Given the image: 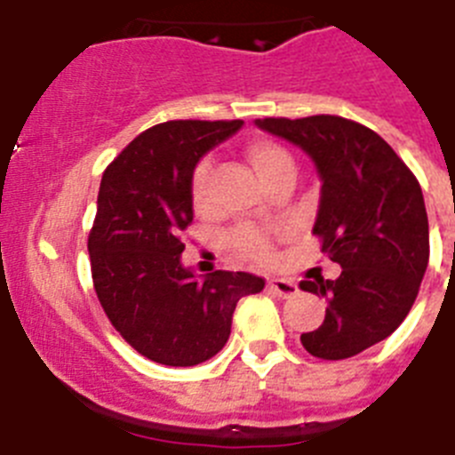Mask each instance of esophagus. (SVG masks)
Masks as SVG:
<instances>
[{"mask_svg": "<svg viewBox=\"0 0 455 455\" xmlns=\"http://www.w3.org/2000/svg\"><path fill=\"white\" fill-rule=\"evenodd\" d=\"M268 289H271L275 296H280V299H291L293 293L299 291V287H296L291 280H284V277H271V280H268Z\"/></svg>", "mask_w": 455, "mask_h": 455, "instance_id": "34e87169", "label": "esophagus"}]
</instances>
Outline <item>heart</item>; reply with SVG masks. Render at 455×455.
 Here are the masks:
<instances>
[{
    "label": "heart",
    "instance_id": "b5f03b06",
    "mask_svg": "<svg viewBox=\"0 0 455 455\" xmlns=\"http://www.w3.org/2000/svg\"><path fill=\"white\" fill-rule=\"evenodd\" d=\"M246 159L264 184H268L277 175H284V172L293 175V156L289 155L287 148L271 139H252L246 146ZM209 182H212L209 162H200L191 178V200L198 212H204L209 207V200H212ZM228 246L236 255L248 257L252 262H273V257H275V246H273L271 236L259 228H252V225L235 228L228 236Z\"/></svg>",
    "mask_w": 455,
    "mask_h": 455
}]
</instances>
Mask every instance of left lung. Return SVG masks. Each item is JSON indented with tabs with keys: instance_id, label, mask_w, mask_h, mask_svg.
<instances>
[{
	"instance_id": "8db88e82",
	"label": "left lung",
	"mask_w": 455,
	"mask_h": 455,
	"mask_svg": "<svg viewBox=\"0 0 455 455\" xmlns=\"http://www.w3.org/2000/svg\"><path fill=\"white\" fill-rule=\"evenodd\" d=\"M255 123L316 164L323 184L312 235L341 273L300 283L328 303L323 323L300 341L309 355L347 360L392 335L419 293L431 252L421 187L403 159L355 120L321 114Z\"/></svg>"
}]
</instances>
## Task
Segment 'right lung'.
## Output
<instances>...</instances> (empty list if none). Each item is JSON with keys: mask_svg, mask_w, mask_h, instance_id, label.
Masks as SVG:
<instances>
[{"mask_svg": "<svg viewBox=\"0 0 455 455\" xmlns=\"http://www.w3.org/2000/svg\"><path fill=\"white\" fill-rule=\"evenodd\" d=\"M241 124L159 123L102 175L88 235L92 287L120 337L152 363L193 367L214 357L230 337L239 299L264 289L262 277L243 271H214L198 283L180 262L193 223V168Z\"/></svg>", "mask_w": 455, "mask_h": 455, "instance_id": "add662e5", "label": "right lung"}]
</instances>
